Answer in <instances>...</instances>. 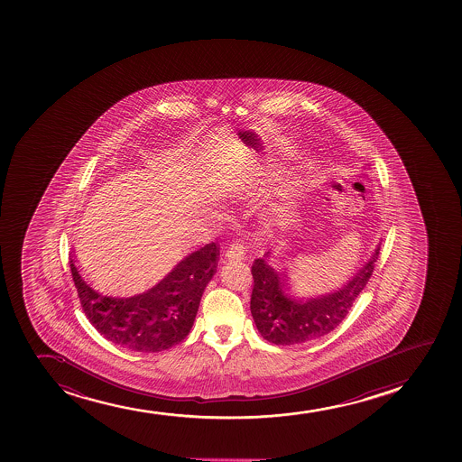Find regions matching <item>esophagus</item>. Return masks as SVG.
<instances>
[{"label": "esophagus", "mask_w": 462, "mask_h": 462, "mask_svg": "<svg viewBox=\"0 0 462 462\" xmlns=\"http://www.w3.org/2000/svg\"><path fill=\"white\" fill-rule=\"evenodd\" d=\"M226 256H227L228 260H244V256H245V247H244V244L241 243V241H234V243L228 245Z\"/></svg>", "instance_id": "1"}]
</instances>
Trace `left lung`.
<instances>
[{
  "label": "left lung",
  "instance_id": "obj_1",
  "mask_svg": "<svg viewBox=\"0 0 462 462\" xmlns=\"http://www.w3.org/2000/svg\"><path fill=\"white\" fill-rule=\"evenodd\" d=\"M378 256L379 247L347 285L332 295L311 298L309 301L289 295L284 278L267 264L265 256L254 260L250 311L261 337L276 346H293L315 341L335 330L367 285Z\"/></svg>",
  "mask_w": 462,
  "mask_h": 462
}]
</instances>
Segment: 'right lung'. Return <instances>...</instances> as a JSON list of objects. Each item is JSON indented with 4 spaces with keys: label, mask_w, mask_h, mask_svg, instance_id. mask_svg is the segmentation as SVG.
Segmentation results:
<instances>
[{
    "label": "right lung",
    "mask_w": 462,
    "mask_h": 462,
    "mask_svg": "<svg viewBox=\"0 0 462 462\" xmlns=\"http://www.w3.org/2000/svg\"><path fill=\"white\" fill-rule=\"evenodd\" d=\"M219 261V244L193 252L151 291L116 298L95 291L70 260L73 282L90 324L120 347L134 352H162L189 335L202 291Z\"/></svg>",
    "instance_id": "add662e5"
}]
</instances>
